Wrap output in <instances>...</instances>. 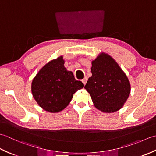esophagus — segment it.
Masks as SVG:
<instances>
[{
    "instance_id": "1",
    "label": "esophagus",
    "mask_w": 156,
    "mask_h": 156,
    "mask_svg": "<svg viewBox=\"0 0 156 156\" xmlns=\"http://www.w3.org/2000/svg\"><path fill=\"white\" fill-rule=\"evenodd\" d=\"M87 80H88V78H87V77H84V78H83V79H82V83H83V84L85 85L86 83H87Z\"/></svg>"
}]
</instances>
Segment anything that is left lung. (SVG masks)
Segmentation results:
<instances>
[{
    "instance_id": "obj_1",
    "label": "left lung",
    "mask_w": 156,
    "mask_h": 156,
    "mask_svg": "<svg viewBox=\"0 0 156 156\" xmlns=\"http://www.w3.org/2000/svg\"><path fill=\"white\" fill-rule=\"evenodd\" d=\"M92 76L84 88L98 110L106 113L123 107L131 92L127 75L110 55L101 52L92 61Z\"/></svg>"
}]
</instances>
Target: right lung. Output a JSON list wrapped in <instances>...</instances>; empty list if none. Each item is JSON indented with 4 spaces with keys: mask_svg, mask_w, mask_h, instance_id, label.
<instances>
[{
    "mask_svg": "<svg viewBox=\"0 0 156 156\" xmlns=\"http://www.w3.org/2000/svg\"><path fill=\"white\" fill-rule=\"evenodd\" d=\"M61 55L52 59L39 69L33 79L31 92L39 107L51 113L59 112L67 107L73 94L84 87L76 80L73 72L64 66Z\"/></svg>",
    "mask_w": 156,
    "mask_h": 156,
    "instance_id": "obj_1",
    "label": "right lung"
}]
</instances>
